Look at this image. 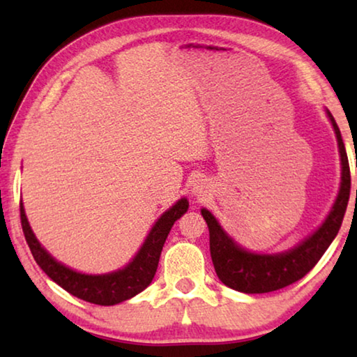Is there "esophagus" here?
I'll use <instances>...</instances> for the list:
<instances>
[{
  "label": "esophagus",
  "mask_w": 357,
  "mask_h": 357,
  "mask_svg": "<svg viewBox=\"0 0 357 357\" xmlns=\"http://www.w3.org/2000/svg\"><path fill=\"white\" fill-rule=\"evenodd\" d=\"M193 192H195V195H202V193L204 192V185H203V183H200V181H198V183L193 185Z\"/></svg>",
  "instance_id": "34e87169"
}]
</instances>
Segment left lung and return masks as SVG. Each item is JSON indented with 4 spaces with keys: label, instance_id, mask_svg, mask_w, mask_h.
I'll list each match as a JSON object with an SVG mask.
<instances>
[{
    "label": "left lung",
    "instance_id": "obj_1",
    "mask_svg": "<svg viewBox=\"0 0 357 357\" xmlns=\"http://www.w3.org/2000/svg\"><path fill=\"white\" fill-rule=\"evenodd\" d=\"M328 116L334 126L342 157L340 192H338L328 219L312 236L302 241L298 247L280 253V255H258V253L247 252L234 244L231 238L227 236L217 223L215 217L208 209H202V215L209 228V249L214 269L227 287L241 293L259 294L291 285V283L301 280L307 273H310L313 266L319 261V258L323 257V253L328 250V247L337 236L348 206L351 174H349L348 155L340 129L329 110Z\"/></svg>",
    "mask_w": 357,
    "mask_h": 357
}]
</instances>
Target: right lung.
<instances>
[{"instance_id": "add662e5", "label": "right lung", "mask_w": 357, "mask_h": 357, "mask_svg": "<svg viewBox=\"0 0 357 357\" xmlns=\"http://www.w3.org/2000/svg\"><path fill=\"white\" fill-rule=\"evenodd\" d=\"M187 208H189V202L185 198H181L174 206L162 214L160 219L155 222L137 257L124 269L105 275H86L75 273V271L66 268L55 258L48 255L29 228L22 203L20 220L26 244L36 263L53 282L78 299L98 305H114L134 298L135 294L142 293L153 282L157 266H159L162 247L165 244L168 233H170L173 223L185 213Z\"/></svg>"}]
</instances>
